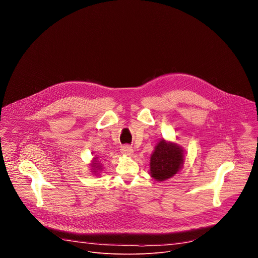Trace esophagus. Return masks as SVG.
Returning a JSON list of instances; mask_svg holds the SVG:
<instances>
[{
	"instance_id": "34e87169",
	"label": "esophagus",
	"mask_w": 258,
	"mask_h": 258,
	"mask_svg": "<svg viewBox=\"0 0 258 258\" xmlns=\"http://www.w3.org/2000/svg\"><path fill=\"white\" fill-rule=\"evenodd\" d=\"M120 152H121V154L124 155V156H133V154H134V150L132 149V147H130V146H123V147H121Z\"/></svg>"
}]
</instances>
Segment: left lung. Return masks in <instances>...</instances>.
<instances>
[{
  "mask_svg": "<svg viewBox=\"0 0 258 258\" xmlns=\"http://www.w3.org/2000/svg\"><path fill=\"white\" fill-rule=\"evenodd\" d=\"M185 150L177 143L163 138L155 146L150 157V175L157 181L174 176L182 167Z\"/></svg>",
  "mask_w": 258,
  "mask_h": 258,
  "instance_id": "obj_1",
  "label": "left lung"
}]
</instances>
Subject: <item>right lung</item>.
Wrapping results in <instances>:
<instances>
[{"label":"right lung","mask_w":258,"mask_h":258,"mask_svg":"<svg viewBox=\"0 0 258 258\" xmlns=\"http://www.w3.org/2000/svg\"><path fill=\"white\" fill-rule=\"evenodd\" d=\"M90 166H91L90 170L94 175H99L100 172L102 171V164L99 161V157H94L90 163Z\"/></svg>","instance_id":"1"}]
</instances>
